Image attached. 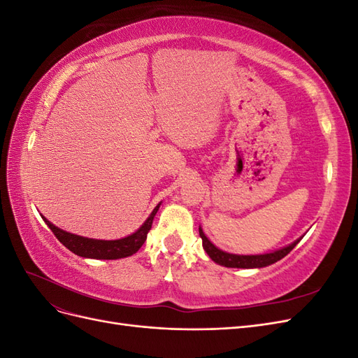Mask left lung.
<instances>
[{
	"label": "left lung",
	"instance_id": "1",
	"mask_svg": "<svg viewBox=\"0 0 358 358\" xmlns=\"http://www.w3.org/2000/svg\"><path fill=\"white\" fill-rule=\"evenodd\" d=\"M199 233H200V237L203 241L204 251L208 252V255L213 259L215 263H218V264L225 266V267H236V268H259V267H266V266L273 264V263L279 262V259H282L285 255H288L292 251V249H294V246L301 241V237H300V239H297L296 242H292L291 245H288L282 249H278V251L270 252V254L236 255V254L224 252V251H221V249L216 248L208 239V237H206V234L201 230V227L199 229Z\"/></svg>",
	"mask_w": 358,
	"mask_h": 358
}]
</instances>
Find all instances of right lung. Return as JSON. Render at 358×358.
Here are the masks:
<instances>
[{
  "instance_id": "right-lung-1",
  "label": "right lung",
  "mask_w": 358,
  "mask_h": 358,
  "mask_svg": "<svg viewBox=\"0 0 358 358\" xmlns=\"http://www.w3.org/2000/svg\"><path fill=\"white\" fill-rule=\"evenodd\" d=\"M159 204L152 210V213L149 215V218L143 222V225L140 227L136 233L117 241H96V239H88V237H82L78 234H71L58 229V227L49 222L45 216H41V218L48 224L52 233L57 236V239L64 246L69 248L73 254L85 257V258H95V259H117V258H125V257L133 255L138 251L140 248H142L150 227H152L154 216L159 209Z\"/></svg>"
}]
</instances>
